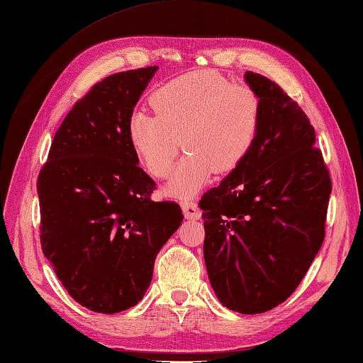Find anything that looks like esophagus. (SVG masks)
<instances>
[{"mask_svg": "<svg viewBox=\"0 0 363 363\" xmlns=\"http://www.w3.org/2000/svg\"><path fill=\"white\" fill-rule=\"evenodd\" d=\"M182 211L187 220H199L201 218V212L198 209V204L194 201H182Z\"/></svg>", "mask_w": 363, "mask_h": 363, "instance_id": "1", "label": "esophagus"}]
</instances>
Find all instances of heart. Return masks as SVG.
<instances>
[{
  "mask_svg": "<svg viewBox=\"0 0 363 363\" xmlns=\"http://www.w3.org/2000/svg\"><path fill=\"white\" fill-rule=\"evenodd\" d=\"M154 113L137 109L128 121V137L143 168L165 177L182 148L167 191L195 195L213 173H230L248 156L260 128L262 101L245 84H229L215 72H191L151 95Z\"/></svg>",
  "mask_w": 363,
  "mask_h": 363,
  "instance_id": "1",
  "label": "heart"
}]
</instances>
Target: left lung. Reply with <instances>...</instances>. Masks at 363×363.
<instances>
[{
  "mask_svg": "<svg viewBox=\"0 0 363 363\" xmlns=\"http://www.w3.org/2000/svg\"><path fill=\"white\" fill-rule=\"evenodd\" d=\"M245 79L262 101L256 142L199 207L215 295L251 315L279 306L303 281L325 240L333 182L298 103L259 73Z\"/></svg>",
  "mask_w": 363,
  "mask_h": 363,
  "instance_id": "8db88e82",
  "label": "left lung"
}]
</instances>
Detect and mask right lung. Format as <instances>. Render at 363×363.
Segmentation results:
<instances>
[{
  "label": "right lung",
  "instance_id": "add662e5",
  "mask_svg": "<svg viewBox=\"0 0 363 363\" xmlns=\"http://www.w3.org/2000/svg\"><path fill=\"white\" fill-rule=\"evenodd\" d=\"M157 67L96 82L59 126L37 179L45 257L76 303L98 313L134 307L154 260L184 218L174 201L151 199L156 182L138 167L128 121Z\"/></svg>",
  "mask_w": 363,
  "mask_h": 363
}]
</instances>
